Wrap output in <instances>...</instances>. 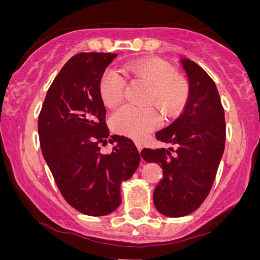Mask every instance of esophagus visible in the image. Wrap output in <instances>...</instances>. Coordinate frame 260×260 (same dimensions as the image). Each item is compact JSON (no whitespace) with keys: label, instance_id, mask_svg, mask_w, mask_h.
<instances>
[{"label":"esophagus","instance_id":"34e87169","mask_svg":"<svg viewBox=\"0 0 260 260\" xmlns=\"http://www.w3.org/2000/svg\"><path fill=\"white\" fill-rule=\"evenodd\" d=\"M136 145H137V149H138V151L140 153V151H142V149H143V145H142V143H139V142H136Z\"/></svg>","mask_w":260,"mask_h":260}]
</instances>
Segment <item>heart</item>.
Masks as SVG:
<instances>
[{
    "label": "heart",
    "mask_w": 260,
    "mask_h": 260,
    "mask_svg": "<svg viewBox=\"0 0 260 260\" xmlns=\"http://www.w3.org/2000/svg\"><path fill=\"white\" fill-rule=\"evenodd\" d=\"M126 71L134 80L150 86L147 101L165 116H174L183 109L188 99V85L183 78L175 76L174 68L165 61L151 58L129 62ZM123 91L124 80L121 74L111 68L106 70L99 82V92L104 105H117L123 98ZM157 123L159 117L151 107L123 106L111 117V127L115 132L134 139L143 138Z\"/></svg>",
    "instance_id": "1"
}]
</instances>
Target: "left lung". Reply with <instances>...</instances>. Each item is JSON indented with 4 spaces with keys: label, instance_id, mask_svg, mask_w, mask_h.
<instances>
[{
    "label": "left lung",
    "instance_id": "obj_1",
    "mask_svg": "<svg viewBox=\"0 0 260 260\" xmlns=\"http://www.w3.org/2000/svg\"><path fill=\"white\" fill-rule=\"evenodd\" d=\"M180 64L188 80L186 106L171 124L155 134L172 148H145L140 153L145 161L162 169V178L154 189V205L169 217L186 216L205 201L226 138L225 113L215 83L189 58H180Z\"/></svg>",
    "mask_w": 260,
    "mask_h": 260
}]
</instances>
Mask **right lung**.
<instances>
[{
	"label": "right lung",
	"instance_id": "add662e5",
	"mask_svg": "<svg viewBox=\"0 0 260 260\" xmlns=\"http://www.w3.org/2000/svg\"><path fill=\"white\" fill-rule=\"evenodd\" d=\"M117 53L83 52L59 71L45 98L38 132L44 159L71 207L104 216L121 204V184L138 169L140 156L129 138L113 134L111 154L100 151L110 136L99 82Z\"/></svg>",
	"mask_w": 260,
	"mask_h": 260
}]
</instances>
